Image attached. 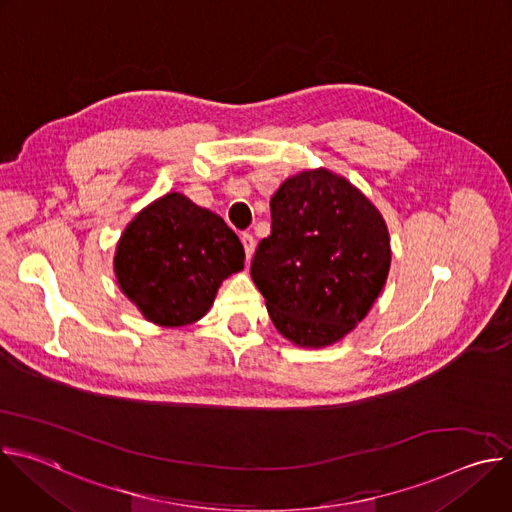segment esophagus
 <instances>
[{
	"mask_svg": "<svg viewBox=\"0 0 512 512\" xmlns=\"http://www.w3.org/2000/svg\"><path fill=\"white\" fill-rule=\"evenodd\" d=\"M241 243H243V247H245V255H247V261L253 257V251H255V239H253V235H249V233H243L241 235Z\"/></svg>",
	"mask_w": 512,
	"mask_h": 512,
	"instance_id": "1",
	"label": "esophagus"
}]
</instances>
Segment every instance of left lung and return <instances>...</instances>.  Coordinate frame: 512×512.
<instances>
[{"mask_svg": "<svg viewBox=\"0 0 512 512\" xmlns=\"http://www.w3.org/2000/svg\"><path fill=\"white\" fill-rule=\"evenodd\" d=\"M391 267L377 206L346 178L306 170L271 196V235L251 277L281 336L304 348L342 340L369 314Z\"/></svg>", "mask_w": 512, "mask_h": 512, "instance_id": "8db88e82", "label": "left lung"}]
</instances>
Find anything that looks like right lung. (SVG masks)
<instances>
[{"label":"right lung","instance_id":"right-lung-1","mask_svg":"<svg viewBox=\"0 0 512 512\" xmlns=\"http://www.w3.org/2000/svg\"><path fill=\"white\" fill-rule=\"evenodd\" d=\"M243 261L245 249L221 216L170 192L127 225L113 265L121 291L143 318L176 328L200 320Z\"/></svg>","mask_w":512,"mask_h":512}]
</instances>
